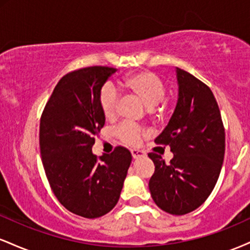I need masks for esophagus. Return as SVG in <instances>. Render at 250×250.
I'll return each mask as SVG.
<instances>
[{
    "label": "esophagus",
    "mask_w": 250,
    "mask_h": 250,
    "mask_svg": "<svg viewBox=\"0 0 250 250\" xmlns=\"http://www.w3.org/2000/svg\"><path fill=\"white\" fill-rule=\"evenodd\" d=\"M131 155H133L134 159H141V157L146 156V154L139 149H131Z\"/></svg>",
    "instance_id": "esophagus-1"
}]
</instances>
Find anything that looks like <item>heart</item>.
Here are the masks:
<instances>
[{
    "mask_svg": "<svg viewBox=\"0 0 250 250\" xmlns=\"http://www.w3.org/2000/svg\"><path fill=\"white\" fill-rule=\"evenodd\" d=\"M123 87L129 93L139 96L148 108H154L165 99L166 85L162 80L150 71H139L131 74L123 80ZM100 108L107 119L116 116L119 108L120 95L117 89L111 83H107L101 88L99 96ZM143 133L142 128L130 122H125L117 128L116 135L123 143L129 146L137 145Z\"/></svg>",
    "mask_w": 250,
    "mask_h": 250,
    "instance_id": "1",
    "label": "heart"
}]
</instances>
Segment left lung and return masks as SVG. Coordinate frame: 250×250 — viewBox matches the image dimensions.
<instances>
[{
    "instance_id": "8db88e82",
    "label": "left lung",
    "mask_w": 250,
    "mask_h": 250,
    "mask_svg": "<svg viewBox=\"0 0 250 250\" xmlns=\"http://www.w3.org/2000/svg\"><path fill=\"white\" fill-rule=\"evenodd\" d=\"M179 99L167 127L155 139L174 154L166 163L149 153L155 171L149 190L157 207L173 215L199 208L216 185L225 159V127L213 91L199 79L176 68Z\"/></svg>"
}]
</instances>
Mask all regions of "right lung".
<instances>
[{"instance_id":"add662e5","label":"right lung","mask_w":250,"mask_h":250,"mask_svg":"<svg viewBox=\"0 0 250 250\" xmlns=\"http://www.w3.org/2000/svg\"><path fill=\"white\" fill-rule=\"evenodd\" d=\"M115 71L94 65L64 75L40 121V150L51 190L63 207L85 219L115 207L131 162L125 147L100 157L91 151L105 122L100 91Z\"/></svg>"}]
</instances>
